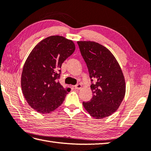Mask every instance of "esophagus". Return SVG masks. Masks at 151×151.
<instances>
[{
    "mask_svg": "<svg viewBox=\"0 0 151 151\" xmlns=\"http://www.w3.org/2000/svg\"><path fill=\"white\" fill-rule=\"evenodd\" d=\"M81 88V85L80 83H78L75 85V89H80Z\"/></svg>",
    "mask_w": 151,
    "mask_h": 151,
    "instance_id": "1",
    "label": "esophagus"
}]
</instances>
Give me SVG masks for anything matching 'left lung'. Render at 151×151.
I'll return each mask as SVG.
<instances>
[{"label":"left lung","instance_id":"obj_1","mask_svg":"<svg viewBox=\"0 0 151 151\" xmlns=\"http://www.w3.org/2000/svg\"><path fill=\"white\" fill-rule=\"evenodd\" d=\"M91 79L93 97L83 105L89 114L102 119L112 114L126 93V82L121 68L110 51L93 41H78ZM94 82H93V81Z\"/></svg>","mask_w":151,"mask_h":151}]
</instances>
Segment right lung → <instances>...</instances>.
Returning a JSON list of instances; mask_svg holds the SVG:
<instances>
[{"label":"right lung","instance_id":"add662e5","mask_svg":"<svg viewBox=\"0 0 151 151\" xmlns=\"http://www.w3.org/2000/svg\"><path fill=\"white\" fill-rule=\"evenodd\" d=\"M73 42L62 36H50L34 47L25 61L21 78L23 94L29 106L41 114L60 106L70 88L59 83L62 64L74 52Z\"/></svg>","mask_w":151,"mask_h":151}]
</instances>
